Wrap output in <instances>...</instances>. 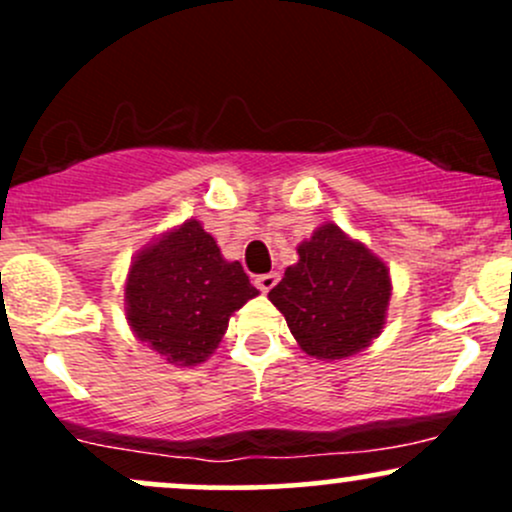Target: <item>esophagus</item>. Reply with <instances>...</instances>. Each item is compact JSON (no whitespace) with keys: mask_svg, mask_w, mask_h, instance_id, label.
<instances>
[{"mask_svg":"<svg viewBox=\"0 0 512 512\" xmlns=\"http://www.w3.org/2000/svg\"><path fill=\"white\" fill-rule=\"evenodd\" d=\"M276 281H279V274H276V272H269V274H260V276H257L255 284H257V289H260L262 293H267V291H272V289H274Z\"/></svg>","mask_w":512,"mask_h":512,"instance_id":"obj_1","label":"esophagus"}]
</instances>
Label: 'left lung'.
<instances>
[{
  "label": "left lung",
  "instance_id": "8db88e82",
  "mask_svg": "<svg viewBox=\"0 0 512 512\" xmlns=\"http://www.w3.org/2000/svg\"><path fill=\"white\" fill-rule=\"evenodd\" d=\"M392 284L385 262L339 226L325 223L298 245V262L269 301L308 356H354L383 332Z\"/></svg>",
  "mask_w": 512,
  "mask_h": 512
}]
</instances>
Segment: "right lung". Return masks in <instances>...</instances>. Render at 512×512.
Listing matches in <instances>:
<instances>
[{"mask_svg": "<svg viewBox=\"0 0 512 512\" xmlns=\"http://www.w3.org/2000/svg\"><path fill=\"white\" fill-rule=\"evenodd\" d=\"M240 262L223 260L197 219L163 233L134 257L125 286L134 337L173 366L207 361L228 320L257 296Z\"/></svg>", "mask_w": 512, "mask_h": 512, "instance_id": "add662e5", "label": "right lung"}]
</instances>
